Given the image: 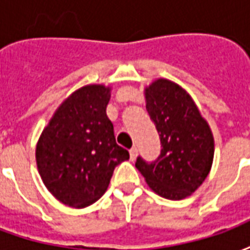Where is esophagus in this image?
Listing matches in <instances>:
<instances>
[{
	"instance_id": "34e87169",
	"label": "esophagus",
	"mask_w": 250,
	"mask_h": 250,
	"mask_svg": "<svg viewBox=\"0 0 250 250\" xmlns=\"http://www.w3.org/2000/svg\"><path fill=\"white\" fill-rule=\"evenodd\" d=\"M136 155H138V148H136V147H132V148H131V150H130L131 161H135Z\"/></svg>"
}]
</instances>
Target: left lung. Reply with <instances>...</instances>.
<instances>
[{"label":"left lung","mask_w":250,"mask_h":250,"mask_svg":"<svg viewBox=\"0 0 250 250\" xmlns=\"http://www.w3.org/2000/svg\"><path fill=\"white\" fill-rule=\"evenodd\" d=\"M145 95L162 150L154 162L138 157L135 166L158 195L184 199L209 175L214 138L191 96L181 85L158 79L145 89Z\"/></svg>","instance_id":"8db88e82"}]
</instances>
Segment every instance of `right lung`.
Listing matches in <instances>:
<instances>
[{"instance_id": "right-lung-1", "label": "right lung", "mask_w": 250, "mask_h": 250, "mask_svg": "<svg viewBox=\"0 0 250 250\" xmlns=\"http://www.w3.org/2000/svg\"><path fill=\"white\" fill-rule=\"evenodd\" d=\"M111 88L89 84L60 104L41 132L36 162L42 182L64 205L87 208L108 188L115 167L130 158L107 116Z\"/></svg>"}]
</instances>
